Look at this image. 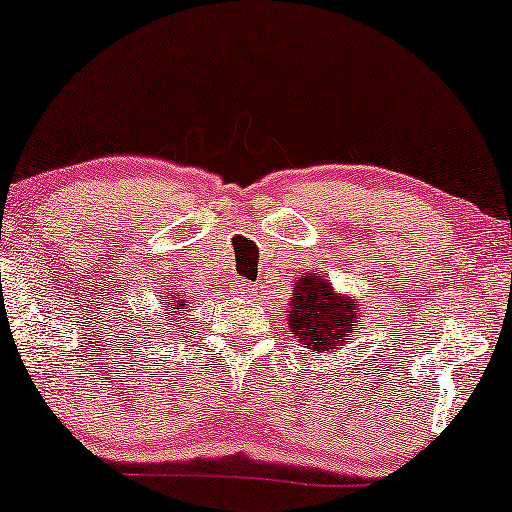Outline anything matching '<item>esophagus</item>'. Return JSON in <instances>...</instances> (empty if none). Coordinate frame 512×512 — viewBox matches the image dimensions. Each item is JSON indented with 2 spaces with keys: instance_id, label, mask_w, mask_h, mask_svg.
<instances>
[{
  "instance_id": "1",
  "label": "esophagus",
  "mask_w": 512,
  "mask_h": 512,
  "mask_svg": "<svg viewBox=\"0 0 512 512\" xmlns=\"http://www.w3.org/2000/svg\"><path fill=\"white\" fill-rule=\"evenodd\" d=\"M235 293H237V298H251V296H256V289L251 282H235Z\"/></svg>"
}]
</instances>
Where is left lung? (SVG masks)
<instances>
[{
	"label": "left lung",
	"mask_w": 512,
	"mask_h": 512,
	"mask_svg": "<svg viewBox=\"0 0 512 512\" xmlns=\"http://www.w3.org/2000/svg\"><path fill=\"white\" fill-rule=\"evenodd\" d=\"M363 307L349 293H338L331 279L307 272L296 279L286 307V324L307 354L326 356L359 333Z\"/></svg>",
	"instance_id": "8db88e82"
}]
</instances>
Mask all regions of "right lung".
<instances>
[{"mask_svg": "<svg viewBox=\"0 0 512 512\" xmlns=\"http://www.w3.org/2000/svg\"><path fill=\"white\" fill-rule=\"evenodd\" d=\"M158 300H160V303H158V314H160V317H163V326L165 328H158L156 321H151V324H149V321H146L144 328H146V331H149L146 335H151L149 340L172 338V335H177L179 328H184V333H186L188 331L186 321H191V324H193V319H188V300H186L184 293L174 291V289H167ZM170 320L173 321L172 325L169 324ZM139 326H142V321H139Z\"/></svg>", "mask_w": 512, "mask_h": 512, "instance_id": "1", "label": "right lung"}]
</instances>
